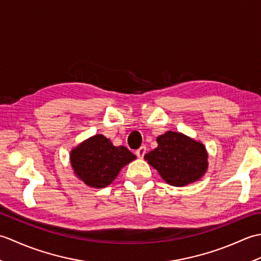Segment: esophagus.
Segmentation results:
<instances>
[{"mask_svg": "<svg viewBox=\"0 0 261 261\" xmlns=\"http://www.w3.org/2000/svg\"><path fill=\"white\" fill-rule=\"evenodd\" d=\"M146 152H147V148L145 147V146H142V147H140L139 149H138V150L136 151V154L139 158H143V156H145L146 154Z\"/></svg>", "mask_w": 261, "mask_h": 261, "instance_id": "34e87169", "label": "esophagus"}]
</instances>
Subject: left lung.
<instances>
[{
	"mask_svg": "<svg viewBox=\"0 0 261 261\" xmlns=\"http://www.w3.org/2000/svg\"><path fill=\"white\" fill-rule=\"evenodd\" d=\"M157 142L145 158L169 185L185 186L205 174L207 152L201 142L173 131L159 136Z\"/></svg>",
	"mask_w": 261,
	"mask_h": 261,
	"instance_id": "8db88e82",
	"label": "left lung"
}]
</instances>
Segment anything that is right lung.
I'll return each mask as SVG.
<instances>
[{
    "mask_svg": "<svg viewBox=\"0 0 261 261\" xmlns=\"http://www.w3.org/2000/svg\"><path fill=\"white\" fill-rule=\"evenodd\" d=\"M134 159L136 156L126 147H115L102 135L90 138L70 153L75 174L86 185L96 188L110 185L119 171Z\"/></svg>",
    "mask_w": 261,
    "mask_h": 261,
    "instance_id": "1",
    "label": "right lung"
}]
</instances>
